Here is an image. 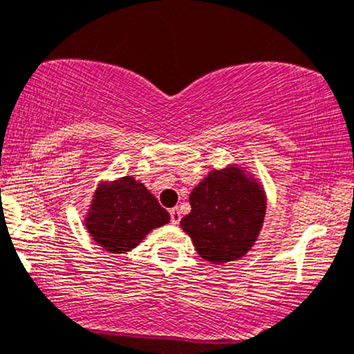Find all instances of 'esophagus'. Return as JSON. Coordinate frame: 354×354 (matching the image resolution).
<instances>
[{
  "label": "esophagus",
  "mask_w": 354,
  "mask_h": 354,
  "mask_svg": "<svg viewBox=\"0 0 354 354\" xmlns=\"http://www.w3.org/2000/svg\"><path fill=\"white\" fill-rule=\"evenodd\" d=\"M170 222H172L174 225H177L178 222H180V210H178L177 207L170 209Z\"/></svg>",
  "instance_id": "obj_1"
}]
</instances>
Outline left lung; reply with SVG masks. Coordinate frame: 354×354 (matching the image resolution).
I'll list each match as a JSON object with an SVG mask.
<instances>
[{
  "instance_id": "1",
  "label": "left lung",
  "mask_w": 354,
  "mask_h": 354,
  "mask_svg": "<svg viewBox=\"0 0 354 354\" xmlns=\"http://www.w3.org/2000/svg\"><path fill=\"white\" fill-rule=\"evenodd\" d=\"M190 214L180 221L202 259L212 264L248 254L263 229L266 194L241 167L212 170L189 196Z\"/></svg>"
}]
</instances>
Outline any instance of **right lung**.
Listing matches in <instances>:
<instances>
[{
	"label": "right lung",
	"instance_id": "right-lung-1",
	"mask_svg": "<svg viewBox=\"0 0 354 354\" xmlns=\"http://www.w3.org/2000/svg\"><path fill=\"white\" fill-rule=\"evenodd\" d=\"M169 221V212L145 185L125 176L112 184L103 182L97 189L85 225L105 251L124 254L140 244L150 230Z\"/></svg>",
	"mask_w": 354,
	"mask_h": 354
}]
</instances>
